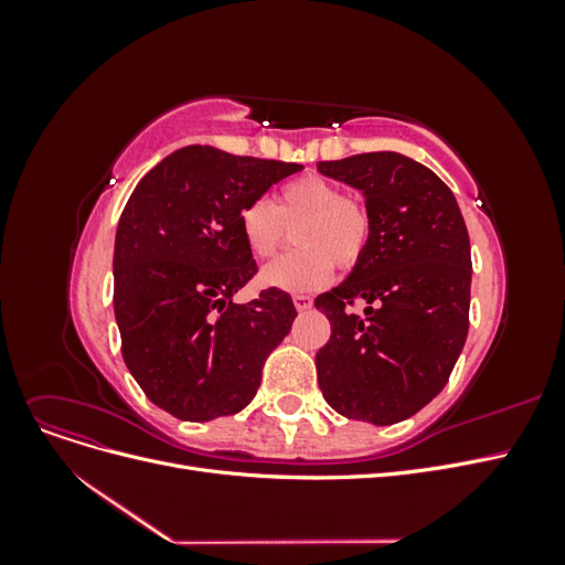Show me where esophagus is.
<instances>
[{
  "instance_id": "esophagus-1",
  "label": "esophagus",
  "mask_w": 565,
  "mask_h": 565,
  "mask_svg": "<svg viewBox=\"0 0 565 565\" xmlns=\"http://www.w3.org/2000/svg\"><path fill=\"white\" fill-rule=\"evenodd\" d=\"M295 306H297V311H309L313 306V297L311 295H295Z\"/></svg>"
}]
</instances>
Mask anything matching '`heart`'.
<instances>
[{"mask_svg":"<svg viewBox=\"0 0 565 565\" xmlns=\"http://www.w3.org/2000/svg\"><path fill=\"white\" fill-rule=\"evenodd\" d=\"M302 226L295 243L299 252L280 256L262 270V280L287 292H309L328 285L334 264L353 268L363 259L372 237V214L361 198L344 195L322 177H301L280 188L278 204L266 198L247 202L241 233L256 259H268L285 241L287 226Z\"/></svg>","mask_w":565,"mask_h":565,"instance_id":"heart-1","label":"heart"}]
</instances>
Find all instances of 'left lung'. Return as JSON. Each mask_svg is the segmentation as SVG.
<instances>
[{
  "label": "left lung",
  "mask_w": 565,
  "mask_h": 565,
  "mask_svg": "<svg viewBox=\"0 0 565 565\" xmlns=\"http://www.w3.org/2000/svg\"><path fill=\"white\" fill-rule=\"evenodd\" d=\"M363 193L372 237L349 278L316 299L332 324L316 353L318 384L339 415L396 424L448 384L469 332L471 245L457 200L401 152L318 162ZM366 301L355 315L350 306Z\"/></svg>",
  "instance_id": "1"
}]
</instances>
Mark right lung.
Returning a JSON list of instances; mask_svg holds the SVG:
<instances>
[{"label": "right lung", "mask_w": 565, "mask_h": 565, "mask_svg": "<svg viewBox=\"0 0 565 565\" xmlns=\"http://www.w3.org/2000/svg\"><path fill=\"white\" fill-rule=\"evenodd\" d=\"M299 169L185 146L134 188L115 235V320L131 377L169 415L210 422L241 413L292 328L297 309L282 289L247 303L233 295L256 273L243 207Z\"/></svg>", "instance_id": "obj_1"}]
</instances>
